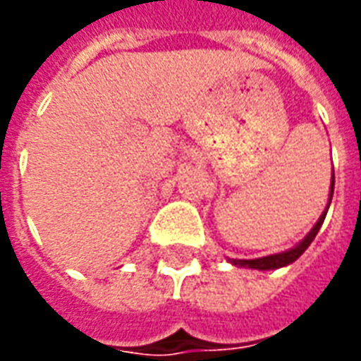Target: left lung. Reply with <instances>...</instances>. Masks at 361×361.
<instances>
[{"mask_svg":"<svg viewBox=\"0 0 361 361\" xmlns=\"http://www.w3.org/2000/svg\"><path fill=\"white\" fill-rule=\"evenodd\" d=\"M332 195H334V173H332V180H330V198H328V204L324 208V212L322 216L318 218V222L312 226V230L307 233V238L299 242L295 247H290L287 252H281V253H273V255H265V257H257V259H230L232 265H238V267H250V269H259V271H269V269H279V267H285V265H289L293 261H297L302 255V253L307 252V247H309L312 240L317 238L318 230H320V226L324 222V218H326L328 212V206L332 202Z\"/></svg>","mask_w":361,"mask_h":361,"instance_id":"1","label":"left lung"}]
</instances>
